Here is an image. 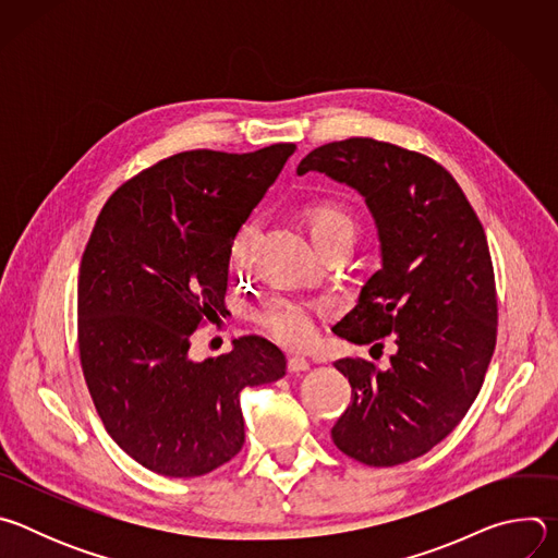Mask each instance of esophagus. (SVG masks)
I'll use <instances>...</instances> for the list:
<instances>
[{"label":"esophagus","instance_id":"esophagus-1","mask_svg":"<svg viewBox=\"0 0 558 558\" xmlns=\"http://www.w3.org/2000/svg\"><path fill=\"white\" fill-rule=\"evenodd\" d=\"M287 368H289V373L300 375V373H306V371L311 368V362L295 355V357H289V360H287Z\"/></svg>","mask_w":558,"mask_h":558}]
</instances>
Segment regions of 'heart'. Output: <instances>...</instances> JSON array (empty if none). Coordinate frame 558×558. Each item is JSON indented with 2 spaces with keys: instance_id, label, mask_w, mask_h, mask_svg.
<instances>
[{
  "instance_id": "b5f03b06",
  "label": "heart",
  "mask_w": 558,
  "mask_h": 558,
  "mask_svg": "<svg viewBox=\"0 0 558 558\" xmlns=\"http://www.w3.org/2000/svg\"><path fill=\"white\" fill-rule=\"evenodd\" d=\"M302 220L317 252L327 247L349 243L353 245L357 222L353 214L340 203H313L302 211ZM258 235V225L254 220L245 222L233 235L229 250V260L235 269H245L250 263V252ZM325 311L320 302H306L291 295L271 298L258 313V325L282 347L304 349L315 340V315Z\"/></svg>"
}]
</instances>
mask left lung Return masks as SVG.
I'll list each match as a JSON object with an SVG mask.
<instances>
[{"instance_id": "8db88e82", "label": "left lung", "mask_w": 558, "mask_h": 558, "mask_svg": "<svg viewBox=\"0 0 558 558\" xmlns=\"http://www.w3.org/2000/svg\"><path fill=\"white\" fill-rule=\"evenodd\" d=\"M320 172L366 203L381 267L333 333L371 344L395 338L390 366L338 360L351 404L333 444L366 465L426 454L482 390L497 340V291L484 227L457 181L433 158L375 138L308 151L298 177ZM381 347V344H375Z\"/></svg>"}]
</instances>
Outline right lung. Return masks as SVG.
<instances>
[{"mask_svg": "<svg viewBox=\"0 0 558 558\" xmlns=\"http://www.w3.org/2000/svg\"><path fill=\"white\" fill-rule=\"evenodd\" d=\"M293 143L192 149L104 205L78 267V355L110 437L143 468L201 476L245 444L241 390L271 384L284 353L258 336L196 362L192 333L225 315L229 250Z\"/></svg>", "mask_w": 558, "mask_h": 558, "instance_id": "add662e5", "label": "right lung"}]
</instances>
